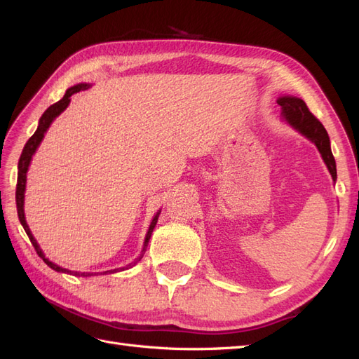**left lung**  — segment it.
<instances>
[{
	"label": "left lung",
	"mask_w": 359,
	"mask_h": 359,
	"mask_svg": "<svg viewBox=\"0 0 359 359\" xmlns=\"http://www.w3.org/2000/svg\"><path fill=\"white\" fill-rule=\"evenodd\" d=\"M277 103L281 106V115H283L286 121L318 147L325 165H327L332 180L335 181L337 180L335 160L331 151L330 136L327 133V130H325V127L322 126V123L309 111L306 102L298 99V97H292V95L280 97Z\"/></svg>",
	"instance_id": "left-lung-1"
}]
</instances>
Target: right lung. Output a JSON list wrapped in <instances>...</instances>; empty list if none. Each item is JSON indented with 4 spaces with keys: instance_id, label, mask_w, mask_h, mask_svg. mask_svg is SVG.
<instances>
[{
    "instance_id": "add662e5",
    "label": "right lung",
    "mask_w": 359,
    "mask_h": 359,
    "mask_svg": "<svg viewBox=\"0 0 359 359\" xmlns=\"http://www.w3.org/2000/svg\"><path fill=\"white\" fill-rule=\"evenodd\" d=\"M88 86H90L88 83H79V85H74V86H72V88H69V90L66 91V94H64V97H62V99H61L60 102H57V103H53L52 106H49L48 109L45 111V114L41 115L40 121H39V127H37V130H36V133L32 135V136L28 139V142H27V144H25V147H24L22 154H20V158H19V163H18V184H16V208H18V217H19V222H20V224L24 226V229H25V232H27V235H28V238H29V241H31L32 247L36 248L37 255H39L43 260H45V264H46L48 266H50L53 271H58V273L73 274V276H78V277H90V276H93V273H79V271H69V269H66V268H61V266H58L57 264L50 262V260H49V259H46V257H45V255H43L40 245L37 244L36 238L32 236V233H31V231H29V227H28V224H27V220H25V212H24V198H25L27 172H28V168H29V163H31L32 154L36 153V149L39 148V145H40V142H41V139L45 137V133L48 132V128H49V126L52 124L53 119H55V118H57V116H58L64 109H66L67 106H69V103H70V97H72L74 93H79V91L86 90V88H88ZM158 215H160V211L154 215L153 222H151V224H149V229H148L147 236H145V243H144L142 253H140V256L135 260L133 264L127 265V268H132L133 265H136V264H137V260L142 259V256H144V253H145V250H147V245H148V241H149V238H151V233H153L154 227H156V224H157ZM119 269H121V268H116V269L106 271V273H116V271H119ZM123 269H124V268H123ZM106 273H104V274H106Z\"/></svg>"
}]
</instances>
